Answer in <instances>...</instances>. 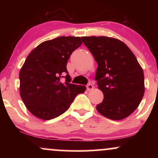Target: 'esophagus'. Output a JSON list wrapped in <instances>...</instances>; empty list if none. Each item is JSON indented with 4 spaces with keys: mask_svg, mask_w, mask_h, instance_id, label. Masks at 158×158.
Segmentation results:
<instances>
[{
    "mask_svg": "<svg viewBox=\"0 0 158 158\" xmlns=\"http://www.w3.org/2000/svg\"><path fill=\"white\" fill-rule=\"evenodd\" d=\"M93 89H94V85L92 84L89 83V84L87 85V90H88V91H90V90H91Z\"/></svg>",
    "mask_w": 158,
    "mask_h": 158,
    "instance_id": "34e87169",
    "label": "esophagus"
}]
</instances>
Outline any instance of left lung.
<instances>
[{
    "instance_id": "obj_1",
    "label": "left lung",
    "mask_w": 158,
    "mask_h": 158,
    "mask_svg": "<svg viewBox=\"0 0 158 158\" xmlns=\"http://www.w3.org/2000/svg\"><path fill=\"white\" fill-rule=\"evenodd\" d=\"M81 39L98 64L95 79L104 99L96 108L113 120L126 118L144 95V74L137 58L119 39L106 36Z\"/></svg>"
}]
</instances>
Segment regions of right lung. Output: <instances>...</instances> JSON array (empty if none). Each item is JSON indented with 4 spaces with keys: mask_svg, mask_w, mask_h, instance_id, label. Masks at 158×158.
Wrapping results in <instances>:
<instances>
[{
    "mask_svg": "<svg viewBox=\"0 0 158 158\" xmlns=\"http://www.w3.org/2000/svg\"><path fill=\"white\" fill-rule=\"evenodd\" d=\"M81 43L79 37L60 36L41 43L27 56L19 73L20 95L35 117L44 120L59 117L85 91L84 85L70 83L67 70L69 58Z\"/></svg>",
    "mask_w": 158,
    "mask_h": 158,
    "instance_id": "obj_1",
    "label": "right lung"
}]
</instances>
